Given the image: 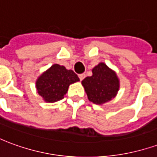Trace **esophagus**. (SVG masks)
<instances>
[{
  "instance_id": "esophagus-1",
  "label": "esophagus",
  "mask_w": 157,
  "mask_h": 157,
  "mask_svg": "<svg viewBox=\"0 0 157 157\" xmlns=\"http://www.w3.org/2000/svg\"><path fill=\"white\" fill-rule=\"evenodd\" d=\"M85 77H86L85 74H80V75H79V78H80L81 81H82V80L85 78Z\"/></svg>"
}]
</instances>
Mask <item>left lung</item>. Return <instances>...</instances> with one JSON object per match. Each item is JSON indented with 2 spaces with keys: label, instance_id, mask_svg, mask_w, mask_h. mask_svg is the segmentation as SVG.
Segmentation results:
<instances>
[{
  "label": "left lung",
  "instance_id": "1",
  "mask_svg": "<svg viewBox=\"0 0 157 157\" xmlns=\"http://www.w3.org/2000/svg\"><path fill=\"white\" fill-rule=\"evenodd\" d=\"M92 75L82 82L88 100L98 105L111 101L118 94L120 82L116 72L103 62L92 69Z\"/></svg>",
  "mask_w": 157,
  "mask_h": 157
}]
</instances>
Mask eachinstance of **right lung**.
Wrapping results in <instances>:
<instances>
[{"label": "right lung", "mask_w": 157, "mask_h": 157, "mask_svg": "<svg viewBox=\"0 0 157 157\" xmlns=\"http://www.w3.org/2000/svg\"><path fill=\"white\" fill-rule=\"evenodd\" d=\"M80 81L72 70L54 64L36 80V89L46 102H58L66 94L69 86Z\"/></svg>", "instance_id": "add662e5"}]
</instances>
